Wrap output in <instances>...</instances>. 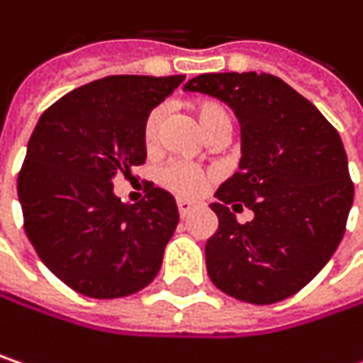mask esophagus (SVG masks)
<instances>
[{
  "label": "esophagus",
  "mask_w": 363,
  "mask_h": 363,
  "mask_svg": "<svg viewBox=\"0 0 363 363\" xmlns=\"http://www.w3.org/2000/svg\"><path fill=\"white\" fill-rule=\"evenodd\" d=\"M177 206H179V214H181L182 218H184V216H189V214H191V210L195 208V203H193V201H189V199H179V201H177Z\"/></svg>",
  "instance_id": "obj_1"
}]
</instances>
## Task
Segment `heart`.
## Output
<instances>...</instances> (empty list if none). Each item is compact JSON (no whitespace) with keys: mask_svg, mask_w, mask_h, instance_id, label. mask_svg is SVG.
Returning a JSON list of instances; mask_svg holds the SVG:
<instances>
[{"mask_svg":"<svg viewBox=\"0 0 363 363\" xmlns=\"http://www.w3.org/2000/svg\"><path fill=\"white\" fill-rule=\"evenodd\" d=\"M193 113L197 117V123L206 132V136H210V134H214L218 130H229L231 128L229 111L216 101H199V103H195ZM162 117H164L162 109H153L147 115V119L143 123V143H145V147L149 151H153L157 147V143H160ZM157 181L166 191H170V193H174L179 197H197L208 189L210 177H208V172H203L197 166H191L186 162H170L168 166H164L160 170Z\"/></svg>","mask_w":363,"mask_h":363,"instance_id":"heart-1","label":"heart"}]
</instances>
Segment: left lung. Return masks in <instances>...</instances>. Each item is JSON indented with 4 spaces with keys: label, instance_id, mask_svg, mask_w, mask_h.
Returning <instances> with one entry per match:
<instances>
[{
    "label": "left lung",
    "instance_id": "8db88e82",
    "mask_svg": "<svg viewBox=\"0 0 363 363\" xmlns=\"http://www.w3.org/2000/svg\"><path fill=\"white\" fill-rule=\"evenodd\" d=\"M227 103L242 121L240 170L216 203L206 269L225 294L279 303L303 290L338 248L353 203L336 128L305 96L267 73H203L184 86ZM255 212L238 223L230 208Z\"/></svg>",
    "mask_w": 363,
    "mask_h": 363
}]
</instances>
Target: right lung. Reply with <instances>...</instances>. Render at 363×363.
Returning a JSON list of instances; mask_svg holds the SVG:
<instances>
[{"mask_svg":"<svg viewBox=\"0 0 363 363\" xmlns=\"http://www.w3.org/2000/svg\"><path fill=\"white\" fill-rule=\"evenodd\" d=\"M184 75H111L43 111L18 172L25 231L43 264L90 298L149 286L179 225L174 197L147 184L138 203L113 193L147 160L143 123Z\"/></svg>","mask_w":363,"mask_h":363,"instance_id":"right-lung-1","label":"right lung"}]
</instances>
